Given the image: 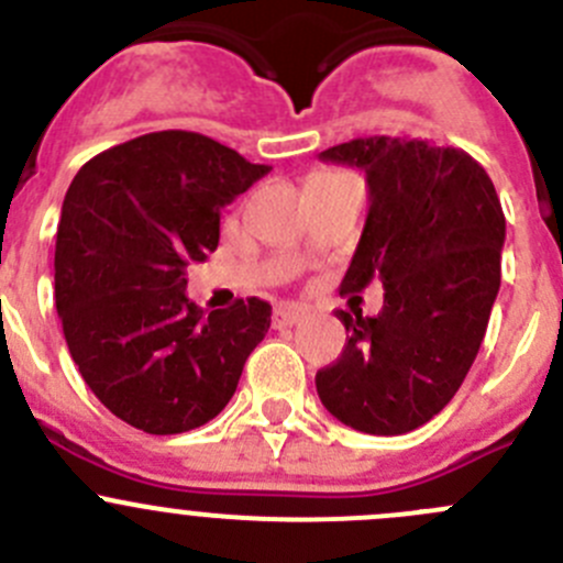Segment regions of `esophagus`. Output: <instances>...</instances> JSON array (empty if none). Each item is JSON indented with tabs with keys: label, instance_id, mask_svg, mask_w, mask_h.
Segmentation results:
<instances>
[{
	"label": "esophagus",
	"instance_id": "34e87169",
	"mask_svg": "<svg viewBox=\"0 0 563 563\" xmlns=\"http://www.w3.org/2000/svg\"><path fill=\"white\" fill-rule=\"evenodd\" d=\"M308 316V308L302 305H277L275 313H272V324L280 330V327H294Z\"/></svg>",
	"mask_w": 563,
	"mask_h": 563
}]
</instances>
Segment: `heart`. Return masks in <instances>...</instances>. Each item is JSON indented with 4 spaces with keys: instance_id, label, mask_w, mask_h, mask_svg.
Here are the masks:
<instances>
[{
    "instance_id": "heart-1",
    "label": "heart",
    "mask_w": 563,
    "mask_h": 563,
    "mask_svg": "<svg viewBox=\"0 0 563 563\" xmlns=\"http://www.w3.org/2000/svg\"><path fill=\"white\" fill-rule=\"evenodd\" d=\"M308 187L313 189H338V187H357V178L341 170H321L308 178Z\"/></svg>"
}]
</instances>
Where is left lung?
<instances>
[{
    "label": "left lung",
    "instance_id": "8db88e82",
    "mask_svg": "<svg viewBox=\"0 0 563 563\" xmlns=\"http://www.w3.org/2000/svg\"><path fill=\"white\" fill-rule=\"evenodd\" d=\"M321 159L365 170L371 206L341 294L376 280L385 305L338 310L349 335L316 390L357 432H412L454 398L484 341L500 288V198L471 154L427 140L360 136Z\"/></svg>",
    "mask_w": 563,
    "mask_h": 563
}]
</instances>
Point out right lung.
<instances>
[{"mask_svg": "<svg viewBox=\"0 0 563 563\" xmlns=\"http://www.w3.org/2000/svg\"><path fill=\"white\" fill-rule=\"evenodd\" d=\"M236 151L195 131H154L92 156L63 200L54 302L98 401L148 434L209 423L236 393L272 324L258 297L206 313L187 266L220 244V211L258 178Z\"/></svg>", "mask_w": 563, "mask_h": 563, "instance_id": "add662e5", "label": "right lung"}]
</instances>
